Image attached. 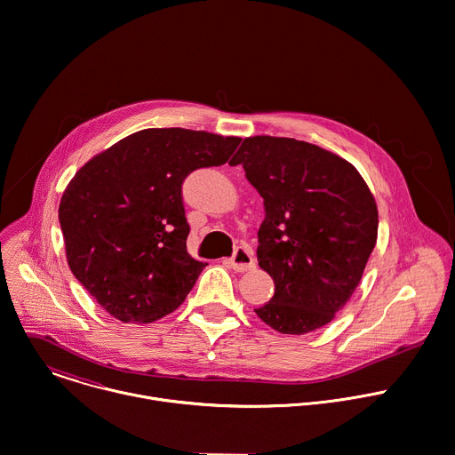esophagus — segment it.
Masks as SVG:
<instances>
[{
	"label": "esophagus",
	"mask_w": 455,
	"mask_h": 455,
	"mask_svg": "<svg viewBox=\"0 0 455 455\" xmlns=\"http://www.w3.org/2000/svg\"><path fill=\"white\" fill-rule=\"evenodd\" d=\"M230 262V267L243 273V271H250L255 267V259H253V253L250 248L246 246H237V250L234 251L232 259L228 260Z\"/></svg>",
	"instance_id": "34e87169"
}]
</instances>
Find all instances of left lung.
<instances>
[{
  "instance_id": "1",
  "label": "left lung",
  "mask_w": 455,
  "mask_h": 455,
  "mask_svg": "<svg viewBox=\"0 0 455 455\" xmlns=\"http://www.w3.org/2000/svg\"><path fill=\"white\" fill-rule=\"evenodd\" d=\"M237 164L266 212L257 260L275 294L257 316L280 334L322 329L347 306L375 248L371 191L348 161L289 137H246Z\"/></svg>"
}]
</instances>
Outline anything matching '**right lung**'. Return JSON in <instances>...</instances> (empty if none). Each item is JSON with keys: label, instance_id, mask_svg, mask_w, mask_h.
Instances as JSON below:
<instances>
[{"label": "right lung", "instance_id": "1", "mask_svg": "<svg viewBox=\"0 0 455 455\" xmlns=\"http://www.w3.org/2000/svg\"><path fill=\"white\" fill-rule=\"evenodd\" d=\"M241 137L146 128L84 164L59 221L73 275L114 318L151 323L173 313L207 262L188 253L182 184L225 164Z\"/></svg>", "mask_w": 455, "mask_h": 455}]
</instances>
